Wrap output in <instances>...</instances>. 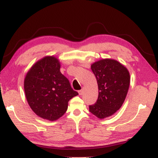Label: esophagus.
<instances>
[{
	"label": "esophagus",
	"instance_id": "esophagus-1",
	"mask_svg": "<svg viewBox=\"0 0 158 158\" xmlns=\"http://www.w3.org/2000/svg\"><path fill=\"white\" fill-rule=\"evenodd\" d=\"M83 92H84V90H83V89H81V90H79L78 91V93H79V94H80V95H82V94H83Z\"/></svg>",
	"mask_w": 158,
	"mask_h": 158
}]
</instances>
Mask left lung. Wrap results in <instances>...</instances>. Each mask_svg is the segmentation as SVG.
Masks as SVG:
<instances>
[{
    "mask_svg": "<svg viewBox=\"0 0 158 158\" xmlns=\"http://www.w3.org/2000/svg\"><path fill=\"white\" fill-rule=\"evenodd\" d=\"M91 69L98 81L99 95L89 110L99 118L109 117L125 100L130 85L129 72L117 60L109 59L94 62Z\"/></svg>",
    "mask_w": 158,
    "mask_h": 158,
    "instance_id": "left-lung-1",
    "label": "left lung"
}]
</instances>
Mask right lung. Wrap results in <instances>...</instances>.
Instances as JSON below:
<instances>
[{
  "instance_id": "add662e5",
  "label": "right lung",
  "mask_w": 158,
  "mask_h": 158,
  "mask_svg": "<svg viewBox=\"0 0 158 158\" xmlns=\"http://www.w3.org/2000/svg\"><path fill=\"white\" fill-rule=\"evenodd\" d=\"M59 60L46 56L27 73L24 89L29 105L41 118L55 121L64 114L69 101L78 94L60 71Z\"/></svg>"
}]
</instances>
